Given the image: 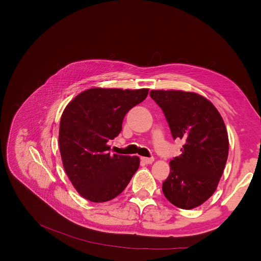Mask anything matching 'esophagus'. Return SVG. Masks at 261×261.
I'll return each instance as SVG.
<instances>
[{"label":"esophagus","instance_id":"obj_1","mask_svg":"<svg viewBox=\"0 0 261 261\" xmlns=\"http://www.w3.org/2000/svg\"><path fill=\"white\" fill-rule=\"evenodd\" d=\"M141 160H142V162L145 163V164H151V163L154 161L153 158H141Z\"/></svg>","mask_w":261,"mask_h":261}]
</instances>
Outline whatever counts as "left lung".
<instances>
[{
    "label": "left lung",
    "mask_w": 261,
    "mask_h": 261,
    "mask_svg": "<svg viewBox=\"0 0 261 261\" xmlns=\"http://www.w3.org/2000/svg\"><path fill=\"white\" fill-rule=\"evenodd\" d=\"M172 138L183 140L181 155L170 161L163 193L174 206L195 208L210 199L222 176L228 155V136L215 106L203 96L183 91L152 90Z\"/></svg>",
    "instance_id": "left-lung-1"
}]
</instances>
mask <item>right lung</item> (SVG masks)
I'll list each match as a JSON object with an SVG mask.
<instances>
[{"label":"right lung","instance_id":"add662e5","mask_svg":"<svg viewBox=\"0 0 261 261\" xmlns=\"http://www.w3.org/2000/svg\"><path fill=\"white\" fill-rule=\"evenodd\" d=\"M148 91L89 89L64 109L60 154L68 179L81 197L95 203L112 200L139 169V156L111 154L108 142L120 133L126 114L145 100Z\"/></svg>","mask_w":261,"mask_h":261}]
</instances>
